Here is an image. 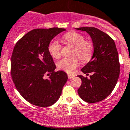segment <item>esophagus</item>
Wrapping results in <instances>:
<instances>
[{"instance_id": "esophagus-1", "label": "esophagus", "mask_w": 130, "mask_h": 130, "mask_svg": "<svg viewBox=\"0 0 130 130\" xmlns=\"http://www.w3.org/2000/svg\"><path fill=\"white\" fill-rule=\"evenodd\" d=\"M73 77H74V75L72 74H68V78H69V79H70V78H72Z\"/></svg>"}]
</instances>
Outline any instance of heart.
<instances>
[{"mask_svg": "<svg viewBox=\"0 0 130 130\" xmlns=\"http://www.w3.org/2000/svg\"><path fill=\"white\" fill-rule=\"evenodd\" d=\"M63 40L66 44L74 46L72 55L77 56L84 62L88 61L92 57L94 51V45L89 40H85L84 36L78 32L70 31L62 36ZM48 51L51 57L54 59L61 57V46L57 40H52L49 43ZM80 65V60L77 57L65 58L57 63L58 69L67 73H72Z\"/></svg>", "mask_w": 130, "mask_h": 130, "instance_id": "heart-1", "label": "heart"}]
</instances>
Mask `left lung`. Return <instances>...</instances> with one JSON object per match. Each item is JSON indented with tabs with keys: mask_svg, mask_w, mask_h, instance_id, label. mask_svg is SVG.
Segmentation results:
<instances>
[{
	"mask_svg": "<svg viewBox=\"0 0 130 130\" xmlns=\"http://www.w3.org/2000/svg\"><path fill=\"white\" fill-rule=\"evenodd\" d=\"M77 29L89 34L94 45L91 60L81 69L87 75H92L89 78L78 76L82 80L78 94L87 103H98L106 99L116 86L120 72L118 53L114 40L103 31L93 27Z\"/></svg>",
	"mask_w": 130,
	"mask_h": 130,
	"instance_id": "left-lung-1",
	"label": "left lung"
}]
</instances>
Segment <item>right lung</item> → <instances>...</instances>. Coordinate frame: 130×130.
<instances>
[{"label": "right lung", "mask_w": 130, "mask_h": 130, "mask_svg": "<svg viewBox=\"0 0 130 130\" xmlns=\"http://www.w3.org/2000/svg\"><path fill=\"white\" fill-rule=\"evenodd\" d=\"M64 28L35 29L15 44L10 60L14 85L27 101L39 107H48L57 101L68 77L56 66L48 51L52 39ZM50 75L45 79L44 76Z\"/></svg>", "instance_id": "add662e5"}]
</instances>
